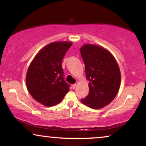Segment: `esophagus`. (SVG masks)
I'll return each instance as SVG.
<instances>
[{
    "mask_svg": "<svg viewBox=\"0 0 146 146\" xmlns=\"http://www.w3.org/2000/svg\"><path fill=\"white\" fill-rule=\"evenodd\" d=\"M72 87H73V88H75L77 87V84H73Z\"/></svg>",
    "mask_w": 146,
    "mask_h": 146,
    "instance_id": "obj_1",
    "label": "esophagus"
}]
</instances>
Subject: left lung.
<instances>
[{"label": "left lung", "mask_w": 146, "mask_h": 146, "mask_svg": "<svg viewBox=\"0 0 146 146\" xmlns=\"http://www.w3.org/2000/svg\"><path fill=\"white\" fill-rule=\"evenodd\" d=\"M80 53L89 82V93L81 101L90 108H102L109 104L118 93L121 82L119 68L111 53L101 46L84 45Z\"/></svg>", "instance_id": "1"}]
</instances>
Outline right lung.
<instances>
[{"label":"right lung","instance_id":"right-lung-1","mask_svg":"<svg viewBox=\"0 0 146 146\" xmlns=\"http://www.w3.org/2000/svg\"><path fill=\"white\" fill-rule=\"evenodd\" d=\"M71 45L70 42H52L31 62L26 76L27 87L33 99L42 104H58L69 90L70 84L64 80L62 62Z\"/></svg>","mask_w":146,"mask_h":146}]
</instances>
